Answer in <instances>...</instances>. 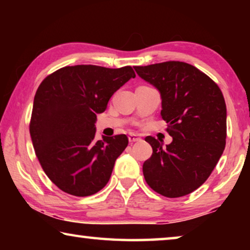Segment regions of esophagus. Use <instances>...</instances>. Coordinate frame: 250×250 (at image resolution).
I'll return each mask as SVG.
<instances>
[{
	"label": "esophagus",
	"instance_id": "1",
	"mask_svg": "<svg viewBox=\"0 0 250 250\" xmlns=\"http://www.w3.org/2000/svg\"><path fill=\"white\" fill-rule=\"evenodd\" d=\"M128 139H129L130 143H133V142H137V141L141 140L140 137H139V135H137V134H134V133H130Z\"/></svg>",
	"mask_w": 250,
	"mask_h": 250
}]
</instances>
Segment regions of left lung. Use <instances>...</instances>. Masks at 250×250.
<instances>
[{
  "instance_id": "8db88e82",
  "label": "left lung",
  "mask_w": 250,
  "mask_h": 250,
  "mask_svg": "<svg viewBox=\"0 0 250 250\" xmlns=\"http://www.w3.org/2000/svg\"><path fill=\"white\" fill-rule=\"evenodd\" d=\"M134 69L160 91L161 116L173 138L167 146L153 137L146 138L153 149L143 163L146 182L163 196L188 195L208 179L225 149V99L208 76L183 62Z\"/></svg>"
}]
</instances>
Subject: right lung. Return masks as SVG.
Segmentation results:
<instances>
[{
  "label": "right lung",
  "instance_id": "add662e5",
  "mask_svg": "<svg viewBox=\"0 0 250 250\" xmlns=\"http://www.w3.org/2000/svg\"><path fill=\"white\" fill-rule=\"evenodd\" d=\"M134 77L130 66L76 65L56 70L40 84L29 133L44 172L62 192L89 196L108 183L129 141L125 134L97 141V113L104 112L111 96Z\"/></svg>",
  "mask_w": 250,
  "mask_h": 250
}]
</instances>
